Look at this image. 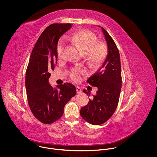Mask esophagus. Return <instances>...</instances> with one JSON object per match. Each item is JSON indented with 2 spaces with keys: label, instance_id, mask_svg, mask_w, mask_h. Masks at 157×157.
Wrapping results in <instances>:
<instances>
[{
  "label": "esophagus",
  "instance_id": "34e87169",
  "mask_svg": "<svg viewBox=\"0 0 157 157\" xmlns=\"http://www.w3.org/2000/svg\"><path fill=\"white\" fill-rule=\"evenodd\" d=\"M76 90H77V93L78 94H80L82 92V90L78 87H76Z\"/></svg>",
  "mask_w": 157,
  "mask_h": 157
}]
</instances>
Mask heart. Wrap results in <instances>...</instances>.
Returning <instances> with one entry per match:
<instances>
[{
	"instance_id": "b5f03b06",
	"label": "heart",
	"mask_w": 157,
	"mask_h": 157,
	"mask_svg": "<svg viewBox=\"0 0 157 157\" xmlns=\"http://www.w3.org/2000/svg\"><path fill=\"white\" fill-rule=\"evenodd\" d=\"M97 36L93 32L83 29L74 33L70 37L71 44L83 54L86 62L92 67L99 66L106 58L108 53L107 46L103 42H97ZM65 46L60 41L57 48V57L59 60L65 58ZM86 74L85 69L81 67L72 68L69 72L72 80L79 82Z\"/></svg>"
}]
</instances>
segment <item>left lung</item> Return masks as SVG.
I'll list each match as a JSON object with an SVG mask.
<instances>
[{
	"instance_id": "1",
	"label": "left lung",
	"mask_w": 157,
	"mask_h": 157,
	"mask_svg": "<svg viewBox=\"0 0 157 157\" xmlns=\"http://www.w3.org/2000/svg\"><path fill=\"white\" fill-rule=\"evenodd\" d=\"M108 46V54L102 67L87 83L97 87V91L88 103L81 108L80 115L93 125H100L108 120L115 112L121 89V63L119 51L108 33L101 27ZM83 92L90 96L86 90Z\"/></svg>"
}]
</instances>
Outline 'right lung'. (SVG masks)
Here are the masks:
<instances>
[{
	"label": "right lung",
	"mask_w": 157,
	"mask_h": 157,
	"mask_svg": "<svg viewBox=\"0 0 157 157\" xmlns=\"http://www.w3.org/2000/svg\"><path fill=\"white\" fill-rule=\"evenodd\" d=\"M70 23H54L40 36L32 51L25 77L28 102L34 116L44 124L60 119L65 105L76 94L75 86L65 83L53 89L48 83L50 71L57 63L60 37L71 28Z\"/></svg>",
	"instance_id": "1"
}]
</instances>
